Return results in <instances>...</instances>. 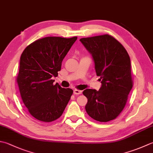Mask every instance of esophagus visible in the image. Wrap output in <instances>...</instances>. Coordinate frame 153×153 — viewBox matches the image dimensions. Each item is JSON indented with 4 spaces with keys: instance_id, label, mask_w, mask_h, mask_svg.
Masks as SVG:
<instances>
[{
    "instance_id": "34e87169",
    "label": "esophagus",
    "mask_w": 153,
    "mask_h": 153,
    "mask_svg": "<svg viewBox=\"0 0 153 153\" xmlns=\"http://www.w3.org/2000/svg\"><path fill=\"white\" fill-rule=\"evenodd\" d=\"M74 94L75 95H79V94H82V91L77 90V89H75V90H74Z\"/></svg>"
}]
</instances>
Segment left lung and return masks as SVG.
<instances>
[{"label":"left lung","instance_id":"1","mask_svg":"<svg viewBox=\"0 0 153 153\" xmlns=\"http://www.w3.org/2000/svg\"><path fill=\"white\" fill-rule=\"evenodd\" d=\"M79 41L92 56L95 72L101 81L99 91H83L88 99L86 112L97 121H111L123 109L133 88L129 56L122 44L108 34Z\"/></svg>","mask_w":153,"mask_h":153}]
</instances>
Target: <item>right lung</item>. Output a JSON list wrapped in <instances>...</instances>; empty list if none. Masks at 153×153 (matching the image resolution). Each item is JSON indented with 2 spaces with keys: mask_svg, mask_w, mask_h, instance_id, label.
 I'll list each match as a JSON object with an SVG mask.
<instances>
[{
  "mask_svg": "<svg viewBox=\"0 0 153 153\" xmlns=\"http://www.w3.org/2000/svg\"><path fill=\"white\" fill-rule=\"evenodd\" d=\"M77 37H46L27 46L20 59L17 77L21 97L34 118L51 122L60 117L73 90L53 84L62 62Z\"/></svg>",
  "mask_w": 153,
  "mask_h": 153,
  "instance_id": "obj_1",
  "label": "right lung"
}]
</instances>
